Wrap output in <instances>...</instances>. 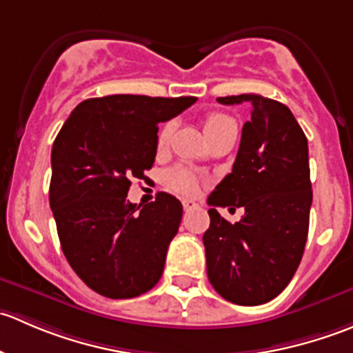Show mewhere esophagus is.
Masks as SVG:
<instances>
[{"label": "esophagus", "instance_id": "34e87169", "mask_svg": "<svg viewBox=\"0 0 353 353\" xmlns=\"http://www.w3.org/2000/svg\"><path fill=\"white\" fill-rule=\"evenodd\" d=\"M183 206H184V212H191V210L198 208V203H194L193 199H184Z\"/></svg>", "mask_w": 353, "mask_h": 353}]
</instances>
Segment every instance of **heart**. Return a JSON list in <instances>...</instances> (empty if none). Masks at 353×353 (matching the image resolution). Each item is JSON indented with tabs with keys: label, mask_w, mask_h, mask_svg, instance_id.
Masks as SVG:
<instances>
[{
	"label": "heart",
	"mask_w": 353,
	"mask_h": 353,
	"mask_svg": "<svg viewBox=\"0 0 353 353\" xmlns=\"http://www.w3.org/2000/svg\"><path fill=\"white\" fill-rule=\"evenodd\" d=\"M227 126H236L230 117L223 116V114H210L205 119V134L206 138L212 137L216 131L223 130ZM174 123H165L159 133V147H165L169 143L170 137H172ZM165 184L170 190L177 191L181 194H193L196 191V179L193 174L186 169H172L165 174Z\"/></svg>",
	"instance_id": "heart-1"
}]
</instances>
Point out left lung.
<instances>
[{"label": "left lung", "mask_w": 353, "mask_h": 353, "mask_svg": "<svg viewBox=\"0 0 353 353\" xmlns=\"http://www.w3.org/2000/svg\"><path fill=\"white\" fill-rule=\"evenodd\" d=\"M216 101L249 104L251 119L232 172L208 196L206 273L229 302L265 304L288 285L304 254L312 203L307 138L282 102L256 94ZM215 205H243L245 216L230 224Z\"/></svg>", "instance_id": "8db88e82"}]
</instances>
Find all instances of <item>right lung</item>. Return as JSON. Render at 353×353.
Here are the masks:
<instances>
[{
	"label": "right lung",
	"instance_id": "right-lung-1",
	"mask_svg": "<svg viewBox=\"0 0 353 353\" xmlns=\"http://www.w3.org/2000/svg\"><path fill=\"white\" fill-rule=\"evenodd\" d=\"M196 97L108 95L74 108L51 152L49 205L68 263L92 290L131 299L155 287L183 205L159 193L143 208L126 199L131 179L152 169L159 123Z\"/></svg>",
	"mask_w": 353,
	"mask_h": 353
}]
</instances>
